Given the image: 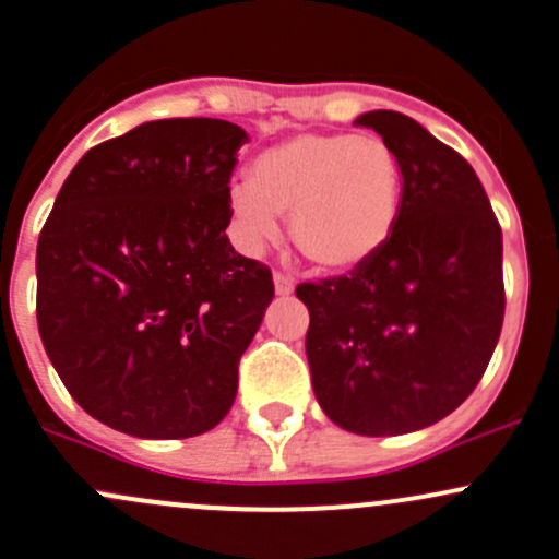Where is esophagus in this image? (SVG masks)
<instances>
[{"mask_svg":"<svg viewBox=\"0 0 559 559\" xmlns=\"http://www.w3.org/2000/svg\"><path fill=\"white\" fill-rule=\"evenodd\" d=\"M273 284H275V295L278 297H289L295 292V281L284 273H273Z\"/></svg>","mask_w":559,"mask_h":559,"instance_id":"34e87169","label":"esophagus"}]
</instances>
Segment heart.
<instances>
[{
	"mask_svg": "<svg viewBox=\"0 0 559 559\" xmlns=\"http://www.w3.org/2000/svg\"><path fill=\"white\" fill-rule=\"evenodd\" d=\"M404 171L380 136L297 133L264 150L251 179L230 187L238 238L257 249L289 216V238L321 273L361 267L385 249L399 222Z\"/></svg>",
	"mask_w": 559,
	"mask_h": 559,
	"instance_id": "1",
	"label": "heart"
}]
</instances>
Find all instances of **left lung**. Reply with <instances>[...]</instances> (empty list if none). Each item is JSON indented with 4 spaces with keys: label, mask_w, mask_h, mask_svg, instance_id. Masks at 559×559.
I'll use <instances>...</instances> for the list:
<instances>
[{
    "label": "left lung",
    "mask_w": 559,
    "mask_h": 559,
    "mask_svg": "<svg viewBox=\"0 0 559 559\" xmlns=\"http://www.w3.org/2000/svg\"><path fill=\"white\" fill-rule=\"evenodd\" d=\"M399 155L404 195L380 254L299 284L310 378L326 418L396 437L448 418L477 388L503 324V240L474 168L402 111L356 120Z\"/></svg>",
    "instance_id": "obj_1"
}]
</instances>
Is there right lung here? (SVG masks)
<instances>
[{"mask_svg":"<svg viewBox=\"0 0 559 559\" xmlns=\"http://www.w3.org/2000/svg\"><path fill=\"white\" fill-rule=\"evenodd\" d=\"M249 139L152 120L82 155L37 243L39 337L74 402L115 431L187 439L235 402L273 275L225 230Z\"/></svg>","mask_w":559,"mask_h":559,"instance_id":"right-lung-1","label":"right lung"}]
</instances>
